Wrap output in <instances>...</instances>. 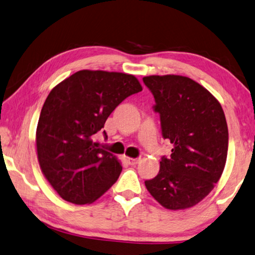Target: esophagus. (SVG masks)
<instances>
[{
	"label": "esophagus",
	"instance_id": "1",
	"mask_svg": "<svg viewBox=\"0 0 255 255\" xmlns=\"http://www.w3.org/2000/svg\"><path fill=\"white\" fill-rule=\"evenodd\" d=\"M126 161L130 165H135V164L139 162L140 159H139V157H136V159H134V157H126Z\"/></svg>",
	"mask_w": 255,
	"mask_h": 255
}]
</instances>
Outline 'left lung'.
I'll use <instances>...</instances> for the list:
<instances>
[{
	"instance_id": "obj_1",
	"label": "left lung",
	"mask_w": 255,
	"mask_h": 255,
	"mask_svg": "<svg viewBox=\"0 0 255 255\" xmlns=\"http://www.w3.org/2000/svg\"><path fill=\"white\" fill-rule=\"evenodd\" d=\"M143 82L154 96L163 138L172 144L170 156H162L159 173L145 186L165 209L192 208L224 171L228 152L224 110L207 88L188 77L147 76Z\"/></svg>"
}]
</instances>
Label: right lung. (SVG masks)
<instances>
[{
	"mask_svg": "<svg viewBox=\"0 0 255 255\" xmlns=\"http://www.w3.org/2000/svg\"><path fill=\"white\" fill-rule=\"evenodd\" d=\"M142 90L132 75L80 70L50 92L40 111L36 146L43 175L63 200L93 203L119 178V160L99 147L94 137L125 99Z\"/></svg>",
	"mask_w": 255,
	"mask_h": 255,
	"instance_id": "add662e5",
	"label": "right lung"
}]
</instances>
